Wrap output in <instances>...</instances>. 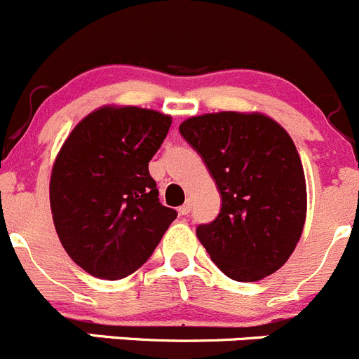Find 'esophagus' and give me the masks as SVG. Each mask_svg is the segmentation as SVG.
I'll return each mask as SVG.
<instances>
[{
	"mask_svg": "<svg viewBox=\"0 0 359 359\" xmlns=\"http://www.w3.org/2000/svg\"><path fill=\"white\" fill-rule=\"evenodd\" d=\"M190 210H192V204H190V203H185V204H183V206L180 208V210H177V211H180V215H189V213H190Z\"/></svg>",
	"mask_w": 359,
	"mask_h": 359,
	"instance_id": "1",
	"label": "esophagus"
}]
</instances>
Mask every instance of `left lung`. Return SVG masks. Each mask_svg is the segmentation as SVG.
<instances>
[{
  "label": "left lung",
  "instance_id": "obj_1",
  "mask_svg": "<svg viewBox=\"0 0 359 359\" xmlns=\"http://www.w3.org/2000/svg\"><path fill=\"white\" fill-rule=\"evenodd\" d=\"M180 132L222 196L217 220L197 227L215 264L238 282L282 268L306 218L305 172L287 130L262 112L220 111L187 118Z\"/></svg>",
  "mask_w": 359,
  "mask_h": 359
}]
</instances>
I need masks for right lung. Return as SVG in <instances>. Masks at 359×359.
Returning <instances> with one entry per match:
<instances>
[{
  "label": "right lung",
  "instance_id": "right-lung-1",
  "mask_svg": "<svg viewBox=\"0 0 359 359\" xmlns=\"http://www.w3.org/2000/svg\"><path fill=\"white\" fill-rule=\"evenodd\" d=\"M170 123L153 109L102 105L57 151L49 183L54 227L72 261L90 275H132L176 218L160 204L148 169Z\"/></svg>",
  "mask_w": 359,
  "mask_h": 359
}]
</instances>
